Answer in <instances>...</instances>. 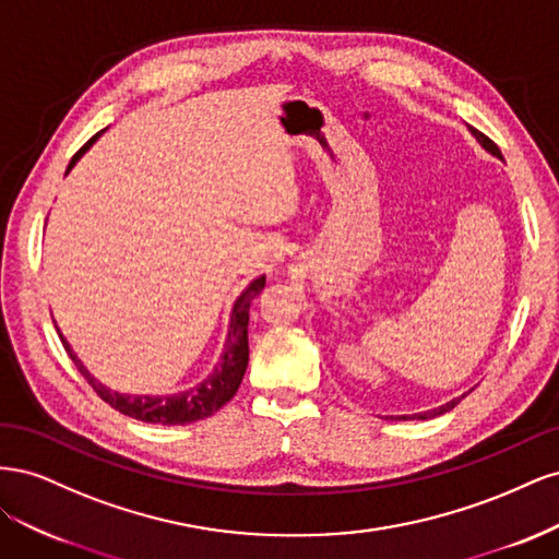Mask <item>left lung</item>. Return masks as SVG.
I'll return each mask as SVG.
<instances>
[{
	"mask_svg": "<svg viewBox=\"0 0 559 559\" xmlns=\"http://www.w3.org/2000/svg\"><path fill=\"white\" fill-rule=\"evenodd\" d=\"M471 132H473V138H476V140H478V142H480V144H483V146L489 151V154L497 156V158H501V151H499V146H497L492 140H489L487 134L478 132L476 128H471ZM464 396H466V394H462L460 399H452V401H450V403H445V405H438V408H433V411H427V413H417V415H413V417H411V415H399L396 419H415V417H417V419H431V417H438V415H443V413L452 411L454 405L460 403Z\"/></svg>",
	"mask_w": 559,
	"mask_h": 559,
	"instance_id": "1",
	"label": "left lung"
}]
</instances>
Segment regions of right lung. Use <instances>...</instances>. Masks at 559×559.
I'll list each match as a JSON object with an SVG mask.
<instances>
[{
    "instance_id": "obj_1",
    "label": "right lung",
    "mask_w": 559,
    "mask_h": 559,
    "mask_svg": "<svg viewBox=\"0 0 559 559\" xmlns=\"http://www.w3.org/2000/svg\"><path fill=\"white\" fill-rule=\"evenodd\" d=\"M97 138H99V132L76 151L74 158L70 160V167H67V173L72 170L74 163L83 154H86V151L91 148V144ZM263 286H265V277L261 275L259 280H253L247 286L238 300H235L222 361L214 366L212 373L200 384L189 386L186 392H179V394H170V396H130V394L111 392L109 386H105L103 382L95 380L88 373L86 366L79 361L74 349L70 347V343H67L62 337V333H60V341H62L67 354H70V359L74 361V366L79 368V373L88 380V384L95 389L97 396L103 399L105 403H109L114 411L140 419V421H148V425H191V421L205 419V417L214 415L218 408H224V405L235 396V392H238V386L245 378L247 361H249V337H247L249 306H251V300L261 294Z\"/></svg>"
}]
</instances>
